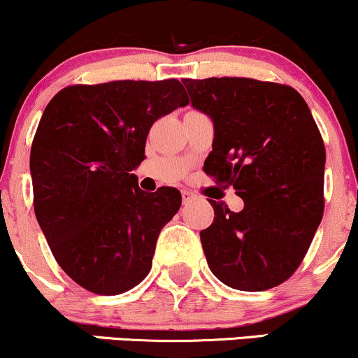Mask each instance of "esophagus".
<instances>
[{"label":"esophagus","mask_w":358,"mask_h":358,"mask_svg":"<svg viewBox=\"0 0 358 358\" xmlns=\"http://www.w3.org/2000/svg\"><path fill=\"white\" fill-rule=\"evenodd\" d=\"M193 198H194V194L191 193V191H182V201L184 203H189Z\"/></svg>","instance_id":"esophagus-1"}]
</instances>
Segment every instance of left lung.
I'll list each match as a JSON object with an SVG mask.
<instances>
[{"label":"left lung","instance_id":"1","mask_svg":"<svg viewBox=\"0 0 358 358\" xmlns=\"http://www.w3.org/2000/svg\"><path fill=\"white\" fill-rule=\"evenodd\" d=\"M191 106L213 122L205 172L244 199L239 213L210 201L201 230L211 273L225 285L261 292L302 263L324 211L326 150L295 88L252 78L182 80Z\"/></svg>","mask_w":358,"mask_h":358}]
</instances>
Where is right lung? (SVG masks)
<instances>
[{
	"instance_id": "right-lung-1",
	"label": "right lung",
	"mask_w": 358,
	"mask_h": 358,
	"mask_svg": "<svg viewBox=\"0 0 358 358\" xmlns=\"http://www.w3.org/2000/svg\"><path fill=\"white\" fill-rule=\"evenodd\" d=\"M178 80L63 88L44 109L30 150L34 210L57 264L99 295L129 290L148 275L180 193H147L131 172L153 122L187 106Z\"/></svg>"
}]
</instances>
